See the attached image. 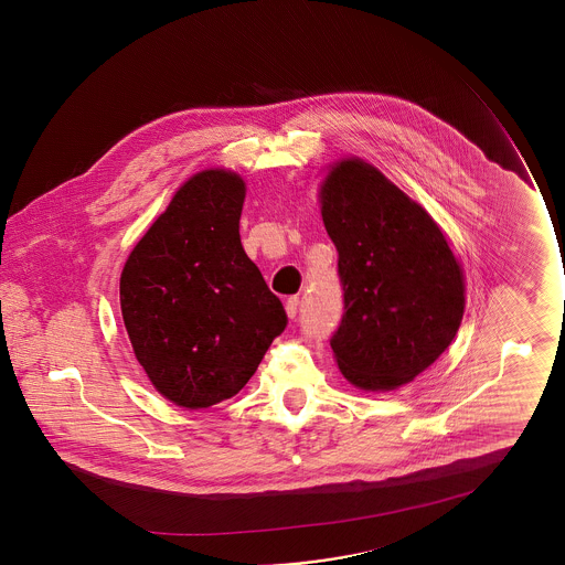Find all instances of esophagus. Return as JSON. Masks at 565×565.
Returning <instances> with one entry per match:
<instances>
[{"label": "esophagus", "instance_id": "obj_1", "mask_svg": "<svg viewBox=\"0 0 565 565\" xmlns=\"http://www.w3.org/2000/svg\"><path fill=\"white\" fill-rule=\"evenodd\" d=\"M286 313H288L290 320H295L296 313H298V298H296V296H290V298L286 300Z\"/></svg>", "mask_w": 565, "mask_h": 565}]
</instances>
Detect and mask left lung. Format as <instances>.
Masks as SVG:
<instances>
[{
	"label": "left lung",
	"instance_id": "left-lung-1",
	"mask_svg": "<svg viewBox=\"0 0 565 565\" xmlns=\"http://www.w3.org/2000/svg\"><path fill=\"white\" fill-rule=\"evenodd\" d=\"M318 196L345 298L334 362L353 387L394 392L456 339L461 263L434 217L360 157L330 162Z\"/></svg>",
	"mask_w": 565,
	"mask_h": 565
}]
</instances>
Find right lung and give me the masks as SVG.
I'll return each instance as SVG.
<instances>
[{"mask_svg":"<svg viewBox=\"0 0 565 565\" xmlns=\"http://www.w3.org/2000/svg\"><path fill=\"white\" fill-rule=\"evenodd\" d=\"M245 182L210 167L175 190L120 273V311L154 390L182 408L239 394L288 318L239 237Z\"/></svg>","mask_w":565,"mask_h":565,"instance_id":"obj_1","label":"right lung"}]
</instances>
